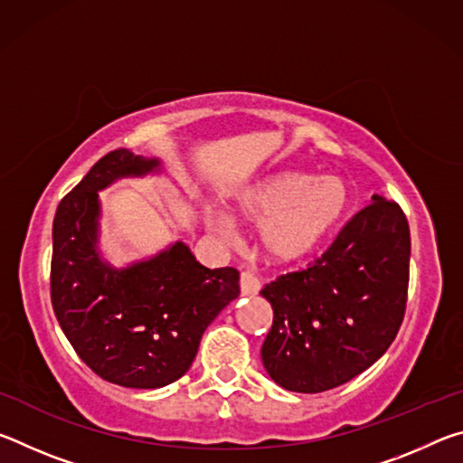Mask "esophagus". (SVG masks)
Segmentation results:
<instances>
[{"instance_id":"esophagus-1","label":"esophagus","mask_w":463,"mask_h":463,"mask_svg":"<svg viewBox=\"0 0 463 463\" xmlns=\"http://www.w3.org/2000/svg\"><path fill=\"white\" fill-rule=\"evenodd\" d=\"M261 289L260 279H257L253 273L242 271L241 273V294L242 296H255Z\"/></svg>"}]
</instances>
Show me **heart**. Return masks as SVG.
<instances>
[{
    "mask_svg": "<svg viewBox=\"0 0 463 463\" xmlns=\"http://www.w3.org/2000/svg\"><path fill=\"white\" fill-rule=\"evenodd\" d=\"M349 187L339 177H315L304 171H281L242 190L232 213L245 224H260V245L271 263L288 265L315 253L349 208ZM210 224L229 237V216Z\"/></svg>",
    "mask_w": 463,
    "mask_h": 463,
    "instance_id": "heart-1",
    "label": "heart"
}]
</instances>
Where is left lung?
Wrapping results in <instances>:
<instances>
[{
	"instance_id": "8db88e82",
	"label": "left lung",
	"mask_w": 463,
	"mask_h": 463,
	"mask_svg": "<svg viewBox=\"0 0 463 463\" xmlns=\"http://www.w3.org/2000/svg\"><path fill=\"white\" fill-rule=\"evenodd\" d=\"M409 263L404 213L372 195L308 269L261 289L273 310L261 347L269 378L289 392L317 394L378 362L402 325Z\"/></svg>"
}]
</instances>
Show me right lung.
I'll use <instances>...</instances> for the list:
<instances>
[{
    "label": "right lung",
    "instance_id": "add662e5",
    "mask_svg": "<svg viewBox=\"0 0 463 463\" xmlns=\"http://www.w3.org/2000/svg\"><path fill=\"white\" fill-rule=\"evenodd\" d=\"M161 174V159L116 148L61 200L52 222L51 300L62 333L99 378L163 388L190 370L200 339L239 296V271L208 269L177 241L114 268L99 249V194L124 177Z\"/></svg>",
    "mask_w": 463,
    "mask_h": 463
}]
</instances>
